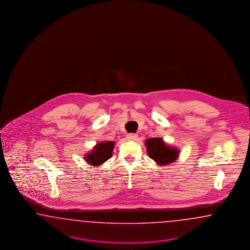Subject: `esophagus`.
Wrapping results in <instances>:
<instances>
[{
  "label": "esophagus",
  "instance_id": "esophagus-1",
  "mask_svg": "<svg viewBox=\"0 0 250 250\" xmlns=\"http://www.w3.org/2000/svg\"><path fill=\"white\" fill-rule=\"evenodd\" d=\"M126 139L128 141H136V139H137V135H136V134H128L126 136Z\"/></svg>",
  "mask_w": 250,
  "mask_h": 250
}]
</instances>
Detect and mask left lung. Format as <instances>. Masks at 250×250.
<instances>
[{
    "label": "left lung",
    "instance_id": "8db88e82",
    "mask_svg": "<svg viewBox=\"0 0 250 250\" xmlns=\"http://www.w3.org/2000/svg\"><path fill=\"white\" fill-rule=\"evenodd\" d=\"M146 152L159 166H167L179 159V148L167 144L160 137L147 138L145 141Z\"/></svg>",
    "mask_w": 250,
    "mask_h": 250
}]
</instances>
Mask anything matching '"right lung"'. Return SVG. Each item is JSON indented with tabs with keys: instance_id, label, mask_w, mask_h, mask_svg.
Wrapping results in <instances>:
<instances>
[{
	"instance_id": "add662e5",
	"label": "right lung",
	"mask_w": 250,
	"mask_h": 250,
	"mask_svg": "<svg viewBox=\"0 0 250 250\" xmlns=\"http://www.w3.org/2000/svg\"><path fill=\"white\" fill-rule=\"evenodd\" d=\"M114 146V141H103L97 143L91 152L84 156V160L91 166L100 167L112 157Z\"/></svg>"
}]
</instances>
